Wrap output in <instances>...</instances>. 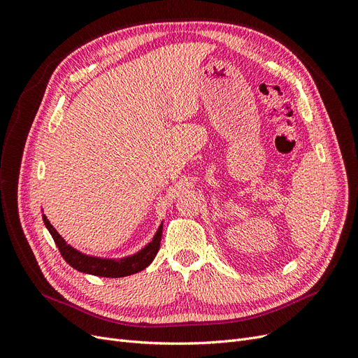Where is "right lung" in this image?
<instances>
[{
  "label": "right lung",
  "instance_id": "1",
  "mask_svg": "<svg viewBox=\"0 0 358 358\" xmlns=\"http://www.w3.org/2000/svg\"><path fill=\"white\" fill-rule=\"evenodd\" d=\"M43 222H45L46 229L53 237V241H55L62 258L66 259L73 268L79 270L82 273L103 276V278H124V276L134 275L137 272H142V270H145L155 258L159 249L161 236H162V224H161L154 236V239L150 241L142 251H138L137 254L125 257V258L112 259V258L86 255L78 251V249H74L71 245H69L66 241H64L61 234L53 229V225L49 222L46 215H43Z\"/></svg>",
  "mask_w": 358,
  "mask_h": 358
}]
</instances>
